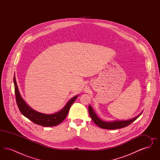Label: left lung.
Wrapping results in <instances>:
<instances>
[{"mask_svg": "<svg viewBox=\"0 0 160 160\" xmlns=\"http://www.w3.org/2000/svg\"><path fill=\"white\" fill-rule=\"evenodd\" d=\"M88 110H89V115H90L92 121L94 122V123L97 125H98L99 127L101 128H103V129H120V128H122L126 127H127V126L130 125L132 122L136 121L141 114H139L138 116H137V117H136L133 119H131L130 120L119 121H114V122H104V121H101L99 118L97 116V114H95V113L93 110V109H92V108L91 106H89Z\"/></svg>", "mask_w": 160, "mask_h": 160, "instance_id": "left-lung-1", "label": "left lung"}]
</instances>
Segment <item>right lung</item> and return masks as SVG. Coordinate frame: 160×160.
Wrapping results in <instances>:
<instances>
[{
	"label": "right lung",
	"instance_id": "add662e5",
	"mask_svg": "<svg viewBox=\"0 0 160 160\" xmlns=\"http://www.w3.org/2000/svg\"><path fill=\"white\" fill-rule=\"evenodd\" d=\"M14 83L16 102L20 112L25 117L31 120V121L42 127H54L63 122L68 113L69 110L71 105L78 97V96H76L70 99L63 108L56 113L53 114H43L31 108L23 100L18 91L15 80V76L14 77Z\"/></svg>",
	"mask_w": 160,
	"mask_h": 160
}]
</instances>
